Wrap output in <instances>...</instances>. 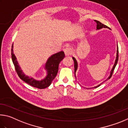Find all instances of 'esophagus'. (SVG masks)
<instances>
[{
	"instance_id": "esophagus-1",
	"label": "esophagus",
	"mask_w": 128,
	"mask_h": 128,
	"mask_svg": "<svg viewBox=\"0 0 128 128\" xmlns=\"http://www.w3.org/2000/svg\"><path fill=\"white\" fill-rule=\"evenodd\" d=\"M64 54H65L66 56H70L72 54V50H71V48H66L64 50Z\"/></svg>"
}]
</instances>
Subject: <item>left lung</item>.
<instances>
[{"instance_id":"1","label":"left lung","mask_w":128,"mask_h":128,"mask_svg":"<svg viewBox=\"0 0 128 128\" xmlns=\"http://www.w3.org/2000/svg\"><path fill=\"white\" fill-rule=\"evenodd\" d=\"M94 21L96 22V23H97V29H100V28H108V26H107L105 25V24H102L101 22H100V21H97V20H94ZM72 59L74 60V68H75V72H76V71L77 68H78V63H77L76 60V59H75L74 57H72ZM118 60V48H117V55H116V60H115V64H114V65L113 68H112V69L111 71L110 75V76L108 77V78H107V80L110 79L111 78L113 72H114V69H115V67L116 66V64H117ZM102 83H103V82H102ZM99 86H100V85H98V86H95L94 88H97V87H98Z\"/></svg>"}]
</instances>
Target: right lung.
Wrapping results in <instances>:
<instances>
[{
    "mask_svg": "<svg viewBox=\"0 0 128 128\" xmlns=\"http://www.w3.org/2000/svg\"><path fill=\"white\" fill-rule=\"evenodd\" d=\"M13 44L11 49V55H12V60L13 64H14L15 70L17 74L18 75L20 79L23 80L26 83L30 85L31 86L39 89H44L48 87L52 82L53 80L54 79L57 74L58 71V65L60 62L64 59V53L63 51L60 52L51 56L48 58L46 62L45 68L47 71V75L43 80L38 81L32 78H30L26 76L22 72V70L19 66L16 60V56L13 54Z\"/></svg>",
    "mask_w": 128,
    "mask_h": 128,
    "instance_id": "obj_1",
    "label": "right lung"
}]
</instances>
